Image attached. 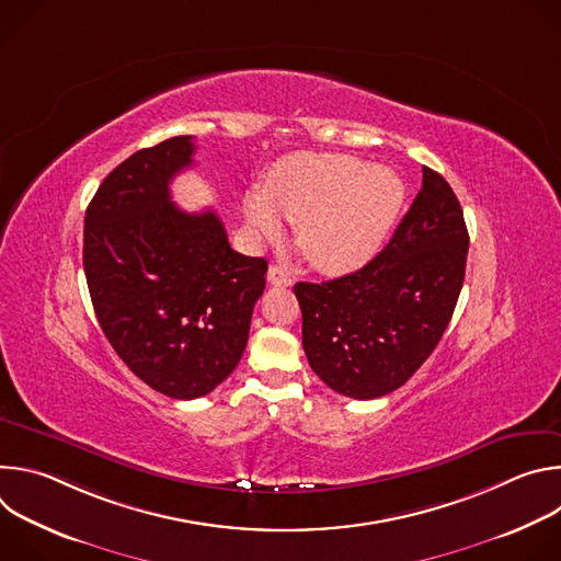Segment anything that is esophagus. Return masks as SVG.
<instances>
[{
  "mask_svg": "<svg viewBox=\"0 0 561 561\" xmlns=\"http://www.w3.org/2000/svg\"><path fill=\"white\" fill-rule=\"evenodd\" d=\"M268 282H271L273 286H290V284H293V277H290V273H288L286 268H282V266H271V268H268Z\"/></svg>",
  "mask_w": 561,
  "mask_h": 561,
  "instance_id": "obj_1",
  "label": "esophagus"
}]
</instances>
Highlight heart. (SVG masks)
<instances>
[{
    "label": "heart",
    "mask_w": 561,
    "mask_h": 561,
    "mask_svg": "<svg viewBox=\"0 0 561 561\" xmlns=\"http://www.w3.org/2000/svg\"><path fill=\"white\" fill-rule=\"evenodd\" d=\"M404 182L392 169L335 152H301L277 162L262 195L247 197L244 213L262 239L295 224L301 251L329 273L366 264L383 244L404 204Z\"/></svg>",
    "instance_id": "obj_1"
}]
</instances>
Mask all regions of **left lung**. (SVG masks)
I'll use <instances>...</instances> for the list:
<instances>
[{
	"mask_svg": "<svg viewBox=\"0 0 561 561\" xmlns=\"http://www.w3.org/2000/svg\"><path fill=\"white\" fill-rule=\"evenodd\" d=\"M466 255L459 199L424 167L422 191L375 260L331 282L295 284L301 344L317 377L353 399L404 386L450 322Z\"/></svg>",
	"mask_w": 561,
	"mask_h": 561,
	"instance_id": "left-lung-1",
	"label": "left lung"
}]
</instances>
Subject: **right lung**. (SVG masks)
Masks as SVG:
<instances>
[{
    "label": "right lung",
    "mask_w": 561,
    "mask_h": 561,
    "mask_svg": "<svg viewBox=\"0 0 561 561\" xmlns=\"http://www.w3.org/2000/svg\"><path fill=\"white\" fill-rule=\"evenodd\" d=\"M195 139L130 154L102 182L84 219V273L98 322L150 388L195 399L239 364L268 264L230 249L217 213H186L173 178L193 167Z\"/></svg>",
    "instance_id": "obj_1"
}]
</instances>
